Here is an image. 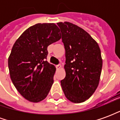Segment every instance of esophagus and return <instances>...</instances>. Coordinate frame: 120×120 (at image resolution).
I'll return each mask as SVG.
<instances>
[{"mask_svg":"<svg viewBox=\"0 0 120 120\" xmlns=\"http://www.w3.org/2000/svg\"><path fill=\"white\" fill-rule=\"evenodd\" d=\"M56 68L57 69H60V68H62V65H60V64H58V65H57L56 66Z\"/></svg>","mask_w":120,"mask_h":120,"instance_id":"1","label":"esophagus"}]
</instances>
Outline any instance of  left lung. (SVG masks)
<instances>
[{"label": "left lung", "instance_id": "8db88e82", "mask_svg": "<svg viewBox=\"0 0 120 120\" xmlns=\"http://www.w3.org/2000/svg\"><path fill=\"white\" fill-rule=\"evenodd\" d=\"M65 50V77L61 86L73 103L90 98L98 87L102 59L98 43L82 28L68 22L57 23Z\"/></svg>", "mask_w": 120, "mask_h": 120}]
</instances>
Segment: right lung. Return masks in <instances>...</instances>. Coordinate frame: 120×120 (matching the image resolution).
Instances as JSON below:
<instances>
[{
    "label": "right lung",
    "instance_id": "1",
    "mask_svg": "<svg viewBox=\"0 0 120 120\" xmlns=\"http://www.w3.org/2000/svg\"><path fill=\"white\" fill-rule=\"evenodd\" d=\"M53 23L37 24L22 33L8 58L10 78L21 95L32 102L46 98L53 83L56 68L46 60L47 47L61 38Z\"/></svg>",
    "mask_w": 120,
    "mask_h": 120
}]
</instances>
